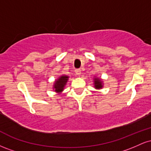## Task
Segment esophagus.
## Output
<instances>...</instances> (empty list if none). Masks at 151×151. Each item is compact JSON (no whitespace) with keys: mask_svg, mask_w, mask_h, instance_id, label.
Wrapping results in <instances>:
<instances>
[{"mask_svg":"<svg viewBox=\"0 0 151 151\" xmlns=\"http://www.w3.org/2000/svg\"><path fill=\"white\" fill-rule=\"evenodd\" d=\"M75 73H76V74H77V75H78V76L81 75V71L80 69H77V70H75Z\"/></svg>","mask_w":151,"mask_h":151,"instance_id":"1","label":"esophagus"}]
</instances>
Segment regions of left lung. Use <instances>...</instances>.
Returning a JSON list of instances; mask_svg holds the SVG:
<instances>
[{
  "mask_svg": "<svg viewBox=\"0 0 151 151\" xmlns=\"http://www.w3.org/2000/svg\"><path fill=\"white\" fill-rule=\"evenodd\" d=\"M93 84H94V88L96 89H100L103 87V81L98 77H95L93 79Z\"/></svg>",
  "mask_w": 151,
  "mask_h": 151,
  "instance_id": "left-lung-1",
  "label": "left lung"
}]
</instances>
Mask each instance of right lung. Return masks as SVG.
Returning a JSON list of instances; mask_svg holds the SVG:
<instances>
[{"instance_id": "1", "label": "right lung", "mask_w": 151, "mask_h": 151, "mask_svg": "<svg viewBox=\"0 0 151 151\" xmlns=\"http://www.w3.org/2000/svg\"><path fill=\"white\" fill-rule=\"evenodd\" d=\"M68 76L62 75L58 79H56L53 86V89H55V91L58 93H61L64 90V88H65V86L68 81Z\"/></svg>"}]
</instances>
